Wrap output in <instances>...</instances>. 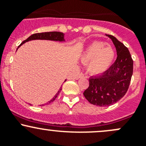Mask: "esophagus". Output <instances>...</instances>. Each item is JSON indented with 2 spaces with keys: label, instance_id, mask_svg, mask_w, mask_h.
<instances>
[{
  "label": "esophagus",
  "instance_id": "1",
  "mask_svg": "<svg viewBox=\"0 0 146 146\" xmlns=\"http://www.w3.org/2000/svg\"><path fill=\"white\" fill-rule=\"evenodd\" d=\"M84 76V74H82V73H81V74H79V75H78L77 76V77H76V79H79V78H82V77H83Z\"/></svg>",
  "mask_w": 146,
  "mask_h": 146
}]
</instances>
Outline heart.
<instances>
[{"instance_id": "heart-1", "label": "heart", "mask_w": 146, "mask_h": 146, "mask_svg": "<svg viewBox=\"0 0 146 146\" xmlns=\"http://www.w3.org/2000/svg\"><path fill=\"white\" fill-rule=\"evenodd\" d=\"M114 57L115 50L111 45L104 42L95 41L84 50L80 60L83 64H86L88 73L96 75L106 72L111 65Z\"/></svg>"}]
</instances>
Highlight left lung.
<instances>
[{
	"instance_id": "left-lung-1",
	"label": "left lung",
	"mask_w": 146,
	"mask_h": 146,
	"mask_svg": "<svg viewBox=\"0 0 146 146\" xmlns=\"http://www.w3.org/2000/svg\"><path fill=\"white\" fill-rule=\"evenodd\" d=\"M113 42L117 58L102 74L89 78V86L84 96L92 104L109 106L119 102L127 92L133 75V61L128 48L111 35H106Z\"/></svg>"
}]
</instances>
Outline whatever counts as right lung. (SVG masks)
<instances>
[{"mask_svg":"<svg viewBox=\"0 0 146 146\" xmlns=\"http://www.w3.org/2000/svg\"><path fill=\"white\" fill-rule=\"evenodd\" d=\"M64 34L63 33H60V32H47V33H35V34H33L32 35H30V37L27 39H26L25 40H24L19 46L18 47H21L23 44L27 42L31 41V40H52V41H59V42H64ZM17 49V50H18ZM64 82H66V79ZM62 87L60 88L59 91L57 92V93L56 94L55 96L52 98L50 101H49L46 104H49L52 103V102H54L56 98L57 97L58 94H60V92H61ZM42 105H40V106H43Z\"/></svg>","mask_w":146,"mask_h":146,"instance_id":"add662e5","label":"right lung"}]
</instances>
